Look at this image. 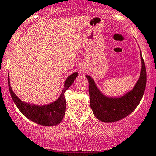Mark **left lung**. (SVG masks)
I'll return each mask as SVG.
<instances>
[{"instance_id": "obj_1", "label": "left lung", "mask_w": 156, "mask_h": 156, "mask_svg": "<svg viewBox=\"0 0 156 156\" xmlns=\"http://www.w3.org/2000/svg\"><path fill=\"white\" fill-rule=\"evenodd\" d=\"M86 78L89 81L90 108L95 117L104 122L120 120L133 112L143 97L147 83V73L142 55L141 72L138 81L132 90L120 97L105 96L99 90L94 80L90 75H86Z\"/></svg>"}]
</instances>
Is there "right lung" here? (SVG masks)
Here are the masks:
<instances>
[{
  "mask_svg": "<svg viewBox=\"0 0 156 156\" xmlns=\"http://www.w3.org/2000/svg\"><path fill=\"white\" fill-rule=\"evenodd\" d=\"M77 76H78L77 72L69 75L65 81L64 87L62 90L60 97L54 102L45 105H33L22 101L12 91L9 76H8V86L13 101L23 115L39 125L53 126L60 123L64 117L66 108L64 93L73 84Z\"/></svg>",
  "mask_w": 156,
  "mask_h": 156,
  "instance_id": "right-lung-1",
  "label": "right lung"
}]
</instances>
